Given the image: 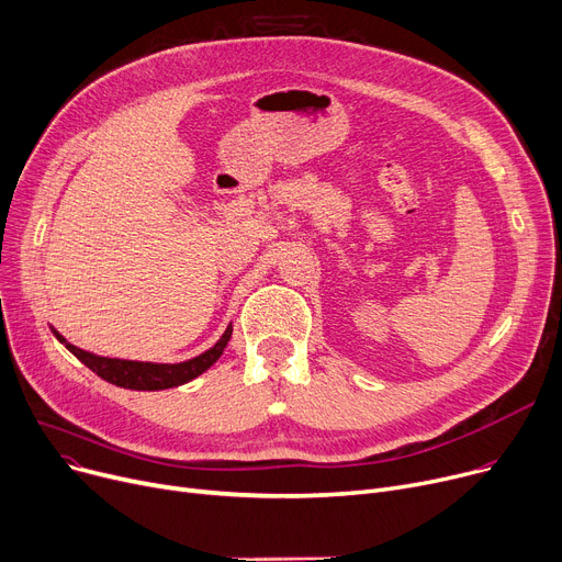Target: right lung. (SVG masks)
Returning <instances> with one entry per match:
<instances>
[{
  "label": "right lung",
  "instance_id": "1",
  "mask_svg": "<svg viewBox=\"0 0 562 562\" xmlns=\"http://www.w3.org/2000/svg\"><path fill=\"white\" fill-rule=\"evenodd\" d=\"M231 331L234 328H226L224 336L215 342V347H211L209 351H204L202 356H196L192 360L186 362H177V366H156V362H138V360H120V358H104V356H94L90 351H83L70 342H65L63 336H58L54 331V336L68 347L86 368H90L97 376H102L104 381L120 385V387H128V390H165V387H177L183 385L188 381H192L194 376H200L202 372H206L213 362L222 356L224 347L228 345Z\"/></svg>",
  "mask_w": 562,
  "mask_h": 562
}]
</instances>
